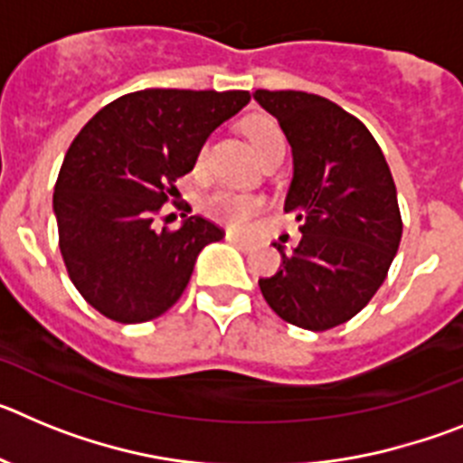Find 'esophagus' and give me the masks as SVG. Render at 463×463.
Instances as JSON below:
<instances>
[{
	"instance_id": "esophagus-1",
	"label": "esophagus",
	"mask_w": 463,
	"mask_h": 463,
	"mask_svg": "<svg viewBox=\"0 0 463 463\" xmlns=\"http://www.w3.org/2000/svg\"><path fill=\"white\" fill-rule=\"evenodd\" d=\"M227 241H232L234 245H239L241 250H250L252 248V241L250 239H243V236H236L232 232H227Z\"/></svg>"
}]
</instances>
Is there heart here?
<instances>
[{"label":"heart","mask_w":463,"mask_h":463,"mask_svg":"<svg viewBox=\"0 0 463 463\" xmlns=\"http://www.w3.org/2000/svg\"><path fill=\"white\" fill-rule=\"evenodd\" d=\"M241 127H243L245 138H248V143H250L261 162L285 157L288 138H285L276 120L267 116H252L243 120ZM203 162H206V146H199L194 153V171H202ZM202 211L215 222H222L232 229H245L250 227L252 220L264 211V202L255 194L215 190L202 202Z\"/></svg>","instance_id":"obj_1"}]
</instances>
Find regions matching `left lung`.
<instances>
[{"mask_svg": "<svg viewBox=\"0 0 463 463\" xmlns=\"http://www.w3.org/2000/svg\"><path fill=\"white\" fill-rule=\"evenodd\" d=\"M255 99L292 146L285 211L301 222L292 252L273 243L280 269L260 289L289 325L334 329L373 298L399 250L394 178L366 125L334 101L297 90H257Z\"/></svg>", "mask_w": 463, "mask_h": 463, "instance_id": "obj_1", "label": "left lung"}]
</instances>
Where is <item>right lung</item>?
Masks as SVG:
<instances>
[{
    "label": "right lung",
    "instance_id": "right-lung-1",
    "mask_svg": "<svg viewBox=\"0 0 463 463\" xmlns=\"http://www.w3.org/2000/svg\"><path fill=\"white\" fill-rule=\"evenodd\" d=\"M248 101V90H138L106 104L71 141L52 194L60 252L104 317L137 325L165 315L196 255L224 236L202 215L178 229L155 218L178 194L196 148Z\"/></svg>",
    "mask_w": 463,
    "mask_h": 463
}]
</instances>
